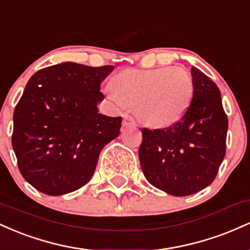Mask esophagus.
<instances>
[{"mask_svg": "<svg viewBox=\"0 0 250 250\" xmlns=\"http://www.w3.org/2000/svg\"><path fill=\"white\" fill-rule=\"evenodd\" d=\"M123 127H136V121L133 116L125 115L123 119Z\"/></svg>", "mask_w": 250, "mask_h": 250, "instance_id": "obj_1", "label": "esophagus"}]
</instances>
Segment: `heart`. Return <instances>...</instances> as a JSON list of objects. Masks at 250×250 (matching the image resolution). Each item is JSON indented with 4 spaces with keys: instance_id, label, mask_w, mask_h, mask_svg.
I'll list each match as a JSON object with an SVG mask.
<instances>
[{
    "instance_id": "1",
    "label": "heart",
    "mask_w": 250,
    "mask_h": 250,
    "mask_svg": "<svg viewBox=\"0 0 250 250\" xmlns=\"http://www.w3.org/2000/svg\"><path fill=\"white\" fill-rule=\"evenodd\" d=\"M107 93L119 104L135 107L145 125L165 128L186 115L194 84L190 74L179 67L128 69L114 77Z\"/></svg>"
}]
</instances>
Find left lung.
<instances>
[{
  "label": "left lung",
  "mask_w": 250,
  "mask_h": 250,
  "mask_svg": "<svg viewBox=\"0 0 250 250\" xmlns=\"http://www.w3.org/2000/svg\"><path fill=\"white\" fill-rule=\"evenodd\" d=\"M194 93L186 115L171 127L142 129L139 157L146 179L174 196L208 187L226 155L228 119L217 85L191 68Z\"/></svg>",
  "instance_id": "1"
}]
</instances>
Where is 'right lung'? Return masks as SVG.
Here are the masks:
<instances>
[{"label":"right lung","instance_id":"obj_1","mask_svg":"<svg viewBox=\"0 0 250 250\" xmlns=\"http://www.w3.org/2000/svg\"><path fill=\"white\" fill-rule=\"evenodd\" d=\"M113 70L63 62L28 81L14 110L11 143L22 176L41 193L59 196L83 187L102 148L120 135L122 117L97 109L104 99L100 84Z\"/></svg>","mask_w":250,"mask_h":250}]
</instances>
